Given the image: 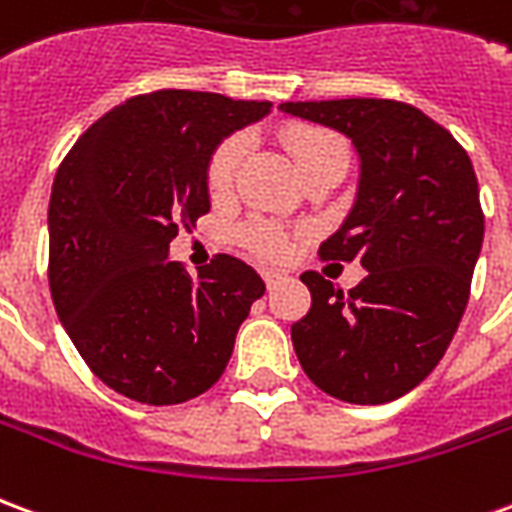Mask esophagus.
Instances as JSON below:
<instances>
[{"label": "esophagus", "instance_id": "obj_1", "mask_svg": "<svg viewBox=\"0 0 512 512\" xmlns=\"http://www.w3.org/2000/svg\"><path fill=\"white\" fill-rule=\"evenodd\" d=\"M260 274H263V279H266L268 288H277L279 282H285V279H288V274H282V271H277V268H263Z\"/></svg>", "mask_w": 512, "mask_h": 512}]
</instances>
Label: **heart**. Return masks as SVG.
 Segmentation results:
<instances>
[{
    "instance_id": "b5f03b06",
    "label": "heart",
    "mask_w": 512,
    "mask_h": 512,
    "mask_svg": "<svg viewBox=\"0 0 512 512\" xmlns=\"http://www.w3.org/2000/svg\"><path fill=\"white\" fill-rule=\"evenodd\" d=\"M282 145L288 147V153L296 161L301 175H307L312 169H318L326 161L334 158H348V147L340 136L321 126H288L282 131ZM246 153V136L235 134L227 136L222 145L213 150L208 161V189L213 197H222L230 191L238 172V164ZM244 241L249 249H255L263 257H285L290 252L288 233H282L279 227L266 222H255L244 227Z\"/></svg>"
}]
</instances>
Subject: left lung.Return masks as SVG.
I'll use <instances>...</instances> for the list:
<instances>
[{
    "label": "left lung",
    "mask_w": 512,
    "mask_h": 512,
    "mask_svg": "<svg viewBox=\"0 0 512 512\" xmlns=\"http://www.w3.org/2000/svg\"><path fill=\"white\" fill-rule=\"evenodd\" d=\"M279 109L354 142L356 200L321 257H356L367 271L348 293L315 271L301 274L312 307L290 326L296 356L312 384L337 400H397L439 365L469 301L485 233L472 161L447 128L400 101Z\"/></svg>",
    "instance_id": "1"
}]
</instances>
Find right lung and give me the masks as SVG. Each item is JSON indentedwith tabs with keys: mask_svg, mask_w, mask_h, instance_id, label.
<instances>
[{
	"mask_svg": "<svg viewBox=\"0 0 512 512\" xmlns=\"http://www.w3.org/2000/svg\"><path fill=\"white\" fill-rule=\"evenodd\" d=\"M268 101L158 90L87 128L57 169L49 202L54 310L95 376L147 406L211 389L249 307L266 293L230 255L189 277L169 260L178 224L211 211L208 161Z\"/></svg>",
	"mask_w": 512,
	"mask_h": 512,
	"instance_id": "right-lung-1",
	"label": "right lung"
}]
</instances>
